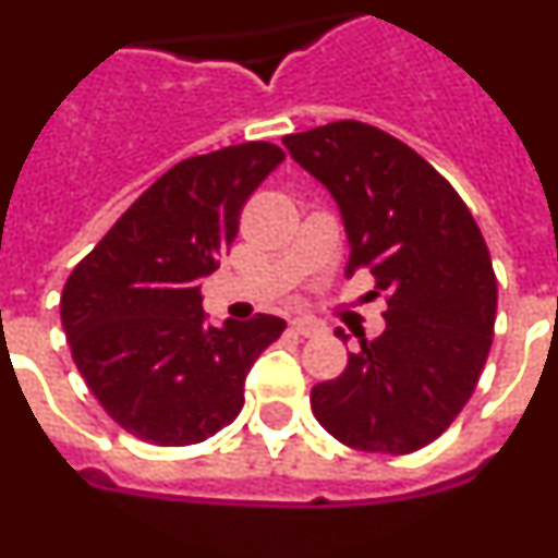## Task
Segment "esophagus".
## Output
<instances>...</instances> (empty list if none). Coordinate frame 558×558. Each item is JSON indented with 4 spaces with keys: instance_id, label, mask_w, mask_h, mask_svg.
<instances>
[{
    "instance_id": "1",
    "label": "esophagus",
    "mask_w": 558,
    "mask_h": 558,
    "mask_svg": "<svg viewBox=\"0 0 558 558\" xmlns=\"http://www.w3.org/2000/svg\"><path fill=\"white\" fill-rule=\"evenodd\" d=\"M291 327H294L296 336H303V338H316L325 332V327H322L316 319H311V316H296V319L291 322Z\"/></svg>"
}]
</instances>
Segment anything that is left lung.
Wrapping results in <instances>:
<instances>
[{"label":"left lung","instance_id":"8db88e82","mask_svg":"<svg viewBox=\"0 0 558 558\" xmlns=\"http://www.w3.org/2000/svg\"><path fill=\"white\" fill-rule=\"evenodd\" d=\"M283 145L341 208L347 275L368 269L388 303L383 336L361 338L341 377L314 385L316 421L352 449H424L465 408L490 355V250L454 186L383 129L336 121Z\"/></svg>","mask_w":558,"mask_h":558}]
</instances>
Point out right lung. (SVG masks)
I'll return each mask as SVG.
<instances>
[{
    "mask_svg": "<svg viewBox=\"0 0 558 558\" xmlns=\"http://www.w3.org/2000/svg\"><path fill=\"white\" fill-rule=\"evenodd\" d=\"M283 159L272 143H242L179 161L68 275L60 316L76 368L145 444L192 446L231 424L250 366L286 330L269 314L203 325L201 294L242 206Z\"/></svg>",
    "mask_w": 558,
    "mask_h": 558,
    "instance_id": "1",
    "label": "right lung"
}]
</instances>
